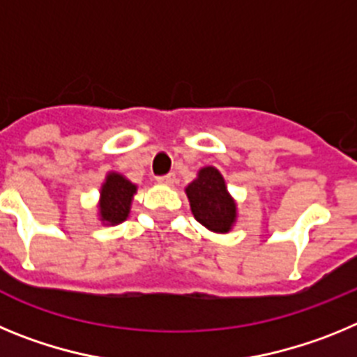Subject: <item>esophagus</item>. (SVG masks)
<instances>
[{"label":"esophagus","instance_id":"esophagus-1","mask_svg":"<svg viewBox=\"0 0 357 357\" xmlns=\"http://www.w3.org/2000/svg\"><path fill=\"white\" fill-rule=\"evenodd\" d=\"M157 182L162 185H173L175 184V173H168V175L157 176Z\"/></svg>","mask_w":357,"mask_h":357}]
</instances>
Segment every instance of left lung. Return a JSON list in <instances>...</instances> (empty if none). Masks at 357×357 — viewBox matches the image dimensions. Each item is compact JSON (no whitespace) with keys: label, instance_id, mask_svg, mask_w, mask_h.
Here are the masks:
<instances>
[{"label":"left lung","instance_id":"left-lung-1","mask_svg":"<svg viewBox=\"0 0 357 357\" xmlns=\"http://www.w3.org/2000/svg\"><path fill=\"white\" fill-rule=\"evenodd\" d=\"M191 213L197 222L213 232L225 234L232 229L238 218L234 198L227 191L222 173L213 166H206L185 188Z\"/></svg>","mask_w":357,"mask_h":357}]
</instances>
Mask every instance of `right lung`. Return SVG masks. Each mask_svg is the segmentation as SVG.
Masks as SVG:
<instances>
[{"mask_svg": "<svg viewBox=\"0 0 357 357\" xmlns=\"http://www.w3.org/2000/svg\"><path fill=\"white\" fill-rule=\"evenodd\" d=\"M137 193V185L127 181L119 173L110 172L100 189V220L105 225H118L130 214L132 198Z\"/></svg>", "mask_w": 357, "mask_h": 357, "instance_id": "add662e5", "label": "right lung"}]
</instances>
